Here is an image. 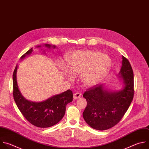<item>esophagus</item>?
I'll list each match as a JSON object with an SVG mask.
<instances>
[{
	"instance_id": "esophagus-1",
	"label": "esophagus",
	"mask_w": 149,
	"mask_h": 149,
	"mask_svg": "<svg viewBox=\"0 0 149 149\" xmlns=\"http://www.w3.org/2000/svg\"><path fill=\"white\" fill-rule=\"evenodd\" d=\"M81 97V94L80 93H76L73 95V99H79Z\"/></svg>"
}]
</instances>
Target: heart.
Wrapping results in <instances>:
<instances>
[{"mask_svg": "<svg viewBox=\"0 0 149 149\" xmlns=\"http://www.w3.org/2000/svg\"><path fill=\"white\" fill-rule=\"evenodd\" d=\"M111 61L108 55L95 50H77L68 58V69L62 67L66 76L72 80L73 75L80 74V79L86 86H93L109 73Z\"/></svg>", "mask_w": 149, "mask_h": 149, "instance_id": "1", "label": "heart"}]
</instances>
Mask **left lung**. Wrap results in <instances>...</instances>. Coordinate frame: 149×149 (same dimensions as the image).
<instances>
[{
    "mask_svg": "<svg viewBox=\"0 0 149 149\" xmlns=\"http://www.w3.org/2000/svg\"><path fill=\"white\" fill-rule=\"evenodd\" d=\"M118 78L123 88L111 91L104 84L95 85L83 94L87 101L83 116L85 122L94 129L106 130L117 125L127 111L134 95V76L130 62L122 56Z\"/></svg>",
    "mask_w": 149,
    "mask_h": 149,
    "instance_id": "1",
    "label": "left lung"
}]
</instances>
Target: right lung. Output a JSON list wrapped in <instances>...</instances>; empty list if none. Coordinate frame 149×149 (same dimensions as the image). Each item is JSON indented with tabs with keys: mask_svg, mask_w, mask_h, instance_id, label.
<instances>
[{
	"mask_svg": "<svg viewBox=\"0 0 149 149\" xmlns=\"http://www.w3.org/2000/svg\"><path fill=\"white\" fill-rule=\"evenodd\" d=\"M44 46L48 49L56 48V46L49 44H45ZM41 47L40 45L36 46ZM32 52L33 49L31 48L20 57V59L31 54ZM17 65L13 74V94L15 103L23 116L31 124L41 128L49 127L58 123L65 114L66 105L73 100L72 92L69 89L40 102L28 100L23 96L17 85Z\"/></svg>",
	"mask_w": 149,
	"mask_h": 149,
	"instance_id": "1",
	"label": "right lung"
}]
</instances>
